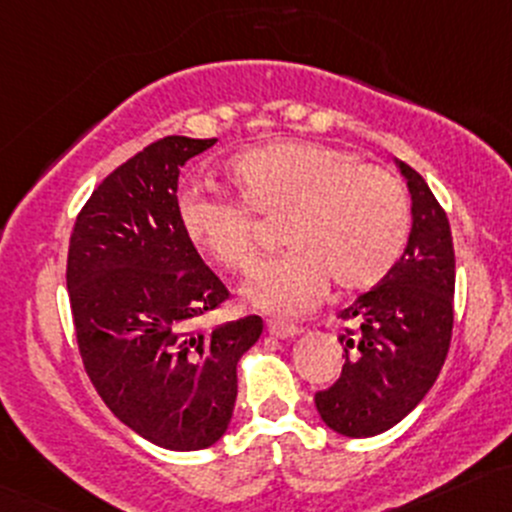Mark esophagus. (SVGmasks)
<instances>
[{"mask_svg":"<svg viewBox=\"0 0 512 512\" xmlns=\"http://www.w3.org/2000/svg\"><path fill=\"white\" fill-rule=\"evenodd\" d=\"M267 330H269V335H274V338H279V340L296 338V335L301 333V330L296 328V325H291V323H282V320H269V323H267Z\"/></svg>","mask_w":512,"mask_h":512,"instance_id":"obj_1","label":"esophagus"}]
</instances>
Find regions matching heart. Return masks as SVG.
Segmentation results:
<instances>
[{
  "label": "heart",
  "instance_id": "b5f03b06",
  "mask_svg": "<svg viewBox=\"0 0 512 512\" xmlns=\"http://www.w3.org/2000/svg\"><path fill=\"white\" fill-rule=\"evenodd\" d=\"M226 172L244 204L199 187L184 189L177 221L201 255L233 274H250L260 247L246 210L284 216L279 240L289 250L247 286L252 306L301 316L325 294L328 279L338 291H362L401 260L411 211L398 179L381 167L333 145L279 140L233 157Z\"/></svg>",
  "mask_w": 512,
  "mask_h": 512
}]
</instances>
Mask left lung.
I'll return each mask as SVG.
<instances>
[{
    "label": "left lung",
    "mask_w": 512,
    "mask_h": 512,
    "mask_svg": "<svg viewBox=\"0 0 512 512\" xmlns=\"http://www.w3.org/2000/svg\"><path fill=\"white\" fill-rule=\"evenodd\" d=\"M393 162L411 194V235L384 282L340 313L357 330L338 338L345 345L340 379L316 393L323 423L345 437H374L401 423L432 389L452 340L447 213L413 167Z\"/></svg>",
    "instance_id": "8db88e82"
}]
</instances>
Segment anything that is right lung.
<instances>
[{
    "instance_id": "1",
    "label": "right lung",
    "mask_w": 512,
    "mask_h": 512,
    "mask_svg": "<svg viewBox=\"0 0 512 512\" xmlns=\"http://www.w3.org/2000/svg\"><path fill=\"white\" fill-rule=\"evenodd\" d=\"M216 138L167 136L94 189L75 221L67 291L77 345L109 411L174 452L216 445L238 396V362L260 340L247 316L192 333L228 299L177 221L179 170Z\"/></svg>"
}]
</instances>
